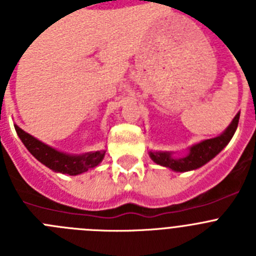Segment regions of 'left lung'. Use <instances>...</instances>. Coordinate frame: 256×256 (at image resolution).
I'll return each mask as SVG.
<instances>
[{
  "instance_id": "1",
  "label": "left lung",
  "mask_w": 256,
  "mask_h": 256,
  "mask_svg": "<svg viewBox=\"0 0 256 256\" xmlns=\"http://www.w3.org/2000/svg\"><path fill=\"white\" fill-rule=\"evenodd\" d=\"M240 120V112L234 116L232 123L230 124L226 132L223 134L218 136L216 138L205 140V141L200 142V144H195L190 148V154L184 158H180V159H173L169 152H150L151 159L162 166L170 168L176 172H187L194 170L218 155L223 148L228 144L230 138L234 137V132L237 130Z\"/></svg>"
}]
</instances>
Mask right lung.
<instances>
[{
  "label": "right lung",
  "instance_id": "1",
  "mask_svg": "<svg viewBox=\"0 0 256 256\" xmlns=\"http://www.w3.org/2000/svg\"><path fill=\"white\" fill-rule=\"evenodd\" d=\"M18 136L20 137L22 142L24 144L29 152L34 156L36 159L40 160L42 164H44L47 168L52 169L60 173H66L70 176H76L83 172H87L88 169H92L100 164L104 159L105 151H96V152L84 154V155H66L60 151H56L55 148H50L47 144H42L40 141L32 137L26 132L15 126Z\"/></svg>",
  "mask_w": 256,
  "mask_h": 256
}]
</instances>
